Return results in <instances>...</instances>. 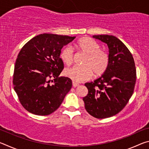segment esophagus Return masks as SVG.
Returning a JSON list of instances; mask_svg holds the SVG:
<instances>
[{"label":"esophagus","mask_w":149,"mask_h":149,"mask_svg":"<svg viewBox=\"0 0 149 149\" xmlns=\"http://www.w3.org/2000/svg\"><path fill=\"white\" fill-rule=\"evenodd\" d=\"M72 84H73V87H76L77 86H79V84H77V83H75L74 81H73Z\"/></svg>","instance_id":"34e87169"}]
</instances>
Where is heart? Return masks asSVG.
<instances>
[{"mask_svg": "<svg viewBox=\"0 0 149 149\" xmlns=\"http://www.w3.org/2000/svg\"><path fill=\"white\" fill-rule=\"evenodd\" d=\"M77 47L87 54L82 65H75L66 68L65 76L74 81L80 82L90 79L94 73L95 76H100L107 71L110 63L109 55L100 50V46L89 37H84L77 42ZM60 58L65 64H71L74 59V49L67 45L60 52Z\"/></svg>", "mask_w": 149, "mask_h": 149, "instance_id": "obj_1", "label": "heart"}]
</instances>
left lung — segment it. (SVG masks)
Wrapping results in <instances>:
<instances>
[{
    "label": "left lung",
    "instance_id": "1",
    "mask_svg": "<svg viewBox=\"0 0 149 149\" xmlns=\"http://www.w3.org/2000/svg\"><path fill=\"white\" fill-rule=\"evenodd\" d=\"M93 37L107 44L110 63L99 78L85 84L88 94L83 100L90 115L103 119L117 114L127 104L134 91L136 69L132 53L119 39L108 35Z\"/></svg>",
    "mask_w": 149,
    "mask_h": 149
}]
</instances>
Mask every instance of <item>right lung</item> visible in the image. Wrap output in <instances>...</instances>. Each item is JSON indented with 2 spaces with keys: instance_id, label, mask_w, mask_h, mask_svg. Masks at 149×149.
<instances>
[{
  "instance_id": "right-lung-1",
  "label": "right lung",
  "mask_w": 149,
  "mask_h": 149,
  "mask_svg": "<svg viewBox=\"0 0 149 149\" xmlns=\"http://www.w3.org/2000/svg\"><path fill=\"white\" fill-rule=\"evenodd\" d=\"M75 37L43 33L22 48L15 63L14 89L21 104L39 116L52 114L70 91L72 81L58 77L64 69L61 49Z\"/></svg>"
}]
</instances>
